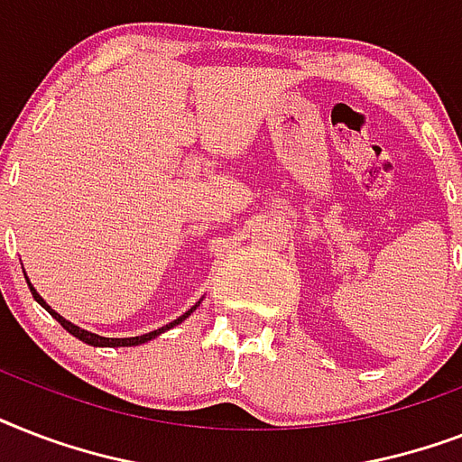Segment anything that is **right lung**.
<instances>
[{
    "label": "right lung",
    "mask_w": 462,
    "mask_h": 462,
    "mask_svg": "<svg viewBox=\"0 0 462 462\" xmlns=\"http://www.w3.org/2000/svg\"><path fill=\"white\" fill-rule=\"evenodd\" d=\"M23 275H25V271H23ZM25 281H28V278H25ZM28 288H31L32 297H35V302H38L40 307L45 309V311H50V314H52L54 319H57V321L61 323V328L69 330V333H71V336H74V337H79V340H81V343L93 345V347H132V345L148 343V340H153V337H158L160 333H165V330L174 328V326H177V323L184 321V319H187V316L194 314V309L199 307V304H201V300H199V302H196L194 307L189 309V311H184V314H181L180 319H174V321H170V323H167V326H162V328L151 330V333H143V336H136V337H105V336H97V333H90V330L81 328V326H76V323L67 321V319H64V316L57 314V311H54V309L50 307V304H47L45 300H42V297L38 295V292H35V288H32V285H31V281H28Z\"/></svg>",
    "instance_id": "right-lung-1"
}]
</instances>
